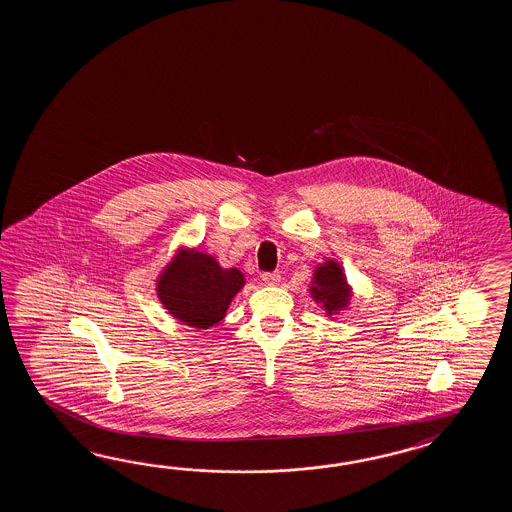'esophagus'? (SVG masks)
<instances>
[{"instance_id":"obj_1","label":"esophagus","mask_w":512,"mask_h":512,"mask_svg":"<svg viewBox=\"0 0 512 512\" xmlns=\"http://www.w3.org/2000/svg\"><path fill=\"white\" fill-rule=\"evenodd\" d=\"M263 284H267V286H276L278 282H280V273H263L262 274Z\"/></svg>"}]
</instances>
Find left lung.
I'll return each instance as SVG.
<instances>
[{
    "label": "left lung",
    "mask_w": 512,
    "mask_h": 512,
    "mask_svg": "<svg viewBox=\"0 0 512 512\" xmlns=\"http://www.w3.org/2000/svg\"><path fill=\"white\" fill-rule=\"evenodd\" d=\"M311 293L317 302H321L328 315L337 313L339 309L348 304V287H346L345 274L335 262L322 263L313 274Z\"/></svg>",
    "instance_id": "1"
}]
</instances>
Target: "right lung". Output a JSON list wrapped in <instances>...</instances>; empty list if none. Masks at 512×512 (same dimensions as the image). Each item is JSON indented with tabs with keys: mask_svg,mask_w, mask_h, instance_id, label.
<instances>
[{
	"mask_svg": "<svg viewBox=\"0 0 512 512\" xmlns=\"http://www.w3.org/2000/svg\"><path fill=\"white\" fill-rule=\"evenodd\" d=\"M245 280L238 269H223L199 250H180L158 280V298L179 321L206 330L225 317Z\"/></svg>",
	"mask_w": 512,
	"mask_h": 512,
	"instance_id": "obj_1",
	"label": "right lung"
}]
</instances>
